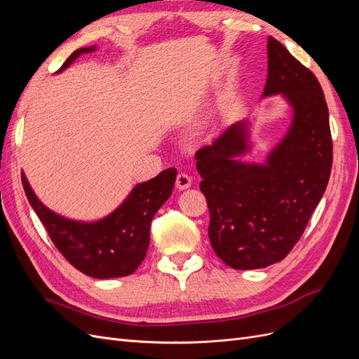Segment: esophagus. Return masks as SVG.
<instances>
[{"label":"esophagus","mask_w":359,"mask_h":359,"mask_svg":"<svg viewBox=\"0 0 359 359\" xmlns=\"http://www.w3.org/2000/svg\"><path fill=\"white\" fill-rule=\"evenodd\" d=\"M175 186L178 190H187L191 186V177L187 175V173H178L177 181H175Z\"/></svg>","instance_id":"esophagus-1"}]
</instances>
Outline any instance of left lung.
I'll return each instance as SVG.
<instances>
[{"label":"left lung","mask_w":359,"mask_h":359,"mask_svg":"<svg viewBox=\"0 0 359 359\" xmlns=\"http://www.w3.org/2000/svg\"><path fill=\"white\" fill-rule=\"evenodd\" d=\"M262 97L281 95L292 111L283 139L264 163L241 160L250 149L247 119L201 148L196 169L210 208L215 255L233 269H257L285 259L301 238L328 186L332 140L319 81L273 37Z\"/></svg>","instance_id":"left-lung-1"}]
</instances>
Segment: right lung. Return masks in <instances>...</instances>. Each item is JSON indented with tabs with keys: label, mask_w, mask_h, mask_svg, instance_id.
Wrapping results in <instances>:
<instances>
[{
	"label": "right lung",
	"mask_w": 359,
	"mask_h": 359,
	"mask_svg": "<svg viewBox=\"0 0 359 359\" xmlns=\"http://www.w3.org/2000/svg\"><path fill=\"white\" fill-rule=\"evenodd\" d=\"M95 49L74 50L58 73L82 53ZM177 173L175 168H169L153 180L136 184L118 208L97 222L70 220L49 210L32 191L24 172L22 184L28 202L60 253L81 273L103 280L133 274L142 264L149 245L151 220L172 194Z\"/></svg>",
	"instance_id": "add662e5"
}]
</instances>
